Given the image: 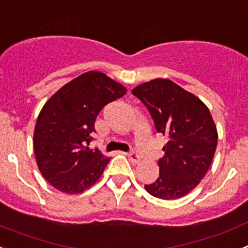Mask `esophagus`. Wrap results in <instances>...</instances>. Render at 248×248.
<instances>
[{"mask_svg":"<svg viewBox=\"0 0 248 248\" xmlns=\"http://www.w3.org/2000/svg\"><path fill=\"white\" fill-rule=\"evenodd\" d=\"M128 157L133 164H139L140 163V156L137 153H128Z\"/></svg>","mask_w":248,"mask_h":248,"instance_id":"esophagus-1","label":"esophagus"}]
</instances>
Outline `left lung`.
I'll return each mask as SVG.
<instances>
[{"mask_svg": "<svg viewBox=\"0 0 248 248\" xmlns=\"http://www.w3.org/2000/svg\"><path fill=\"white\" fill-rule=\"evenodd\" d=\"M131 93L145 104L157 133L168 138L159 160V177L145 190L155 198L176 200L200 184L217 146V129L205 103L180 85L156 78Z\"/></svg>", "mask_w": 248, "mask_h": 248, "instance_id": "8db88e82", "label": "left lung"}]
</instances>
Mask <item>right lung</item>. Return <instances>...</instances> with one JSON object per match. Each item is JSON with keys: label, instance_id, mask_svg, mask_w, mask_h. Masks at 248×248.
I'll return each mask as SVG.
<instances>
[{"label": "right lung", "instance_id": "obj_1", "mask_svg": "<svg viewBox=\"0 0 248 248\" xmlns=\"http://www.w3.org/2000/svg\"><path fill=\"white\" fill-rule=\"evenodd\" d=\"M126 88L102 72L80 74L46 102L33 133L39 171L58 191L82 194L99 180L110 157L91 150L94 123L108 103Z\"/></svg>", "mask_w": 248, "mask_h": 248}]
</instances>
